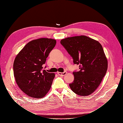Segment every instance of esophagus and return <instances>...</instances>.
<instances>
[{
    "mask_svg": "<svg viewBox=\"0 0 123 123\" xmlns=\"http://www.w3.org/2000/svg\"><path fill=\"white\" fill-rule=\"evenodd\" d=\"M57 74H58V75H59L64 76V75H65L66 74H67V72H66V71H64V72H57Z\"/></svg>",
    "mask_w": 123,
    "mask_h": 123,
    "instance_id": "34e87169",
    "label": "esophagus"
}]
</instances>
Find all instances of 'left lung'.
<instances>
[{
    "label": "left lung",
    "instance_id": "8db88e82",
    "mask_svg": "<svg viewBox=\"0 0 123 123\" xmlns=\"http://www.w3.org/2000/svg\"><path fill=\"white\" fill-rule=\"evenodd\" d=\"M80 71L73 73L74 80L71 89L80 96H87L98 88L108 68V61L98 41L85 35L70 37L61 40Z\"/></svg>",
    "mask_w": 123,
    "mask_h": 123
}]
</instances>
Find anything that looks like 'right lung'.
<instances>
[{
	"instance_id": "obj_1",
	"label": "right lung",
	"mask_w": 123,
	"mask_h": 123,
	"mask_svg": "<svg viewBox=\"0 0 123 123\" xmlns=\"http://www.w3.org/2000/svg\"><path fill=\"white\" fill-rule=\"evenodd\" d=\"M56 43V40L52 38L33 40L15 58L13 71L16 82L21 91L31 98H43L51 87L55 74L42 69Z\"/></svg>"
}]
</instances>
